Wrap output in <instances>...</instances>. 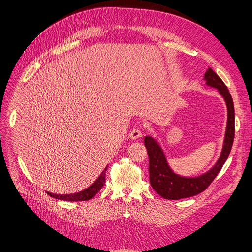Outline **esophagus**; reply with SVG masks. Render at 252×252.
Listing matches in <instances>:
<instances>
[{
    "label": "esophagus",
    "instance_id": "1",
    "mask_svg": "<svg viewBox=\"0 0 252 252\" xmlns=\"http://www.w3.org/2000/svg\"><path fill=\"white\" fill-rule=\"evenodd\" d=\"M129 137L131 138V140H137V138L142 137V131L140 129H133L130 132Z\"/></svg>",
    "mask_w": 252,
    "mask_h": 252
}]
</instances>
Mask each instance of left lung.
Here are the masks:
<instances>
[{"label": "left lung", "instance_id": "left-lung-1", "mask_svg": "<svg viewBox=\"0 0 252 252\" xmlns=\"http://www.w3.org/2000/svg\"><path fill=\"white\" fill-rule=\"evenodd\" d=\"M206 83L209 87L218 89L227 106V126L224 138V145L216 165L207 173L197 178H185L175 174L165 159L164 154L159 144L151 136H145L144 144L149 158V181L153 189L164 199L178 200L182 198H189L200 194L212 183L216 176L220 172L223 164L231 153L234 135H235V111L231 93L221 78L209 68L205 73Z\"/></svg>", "mask_w": 252, "mask_h": 252}]
</instances>
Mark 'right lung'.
Here are the masks:
<instances>
[{"mask_svg":"<svg viewBox=\"0 0 252 252\" xmlns=\"http://www.w3.org/2000/svg\"><path fill=\"white\" fill-rule=\"evenodd\" d=\"M108 165L104 169L103 172L98 176V179L96 180L94 183L88 187L87 189H84L82 191L76 192V194H69V195H58V194H52V192L47 191V195H50L53 198H56V199L60 200H66V201H85V200H90L97 194V192L100 190L101 187L104 186L105 181H106V171Z\"/></svg>","mask_w":252,"mask_h":252,"instance_id":"obj_1","label":"right lung"}]
</instances>
